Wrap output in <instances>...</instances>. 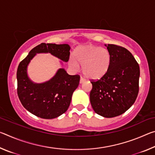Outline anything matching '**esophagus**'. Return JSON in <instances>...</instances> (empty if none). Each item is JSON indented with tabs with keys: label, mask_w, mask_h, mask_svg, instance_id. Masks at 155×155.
Listing matches in <instances>:
<instances>
[{
	"label": "esophagus",
	"mask_w": 155,
	"mask_h": 155,
	"mask_svg": "<svg viewBox=\"0 0 155 155\" xmlns=\"http://www.w3.org/2000/svg\"><path fill=\"white\" fill-rule=\"evenodd\" d=\"M85 78H83V77H81V78H80V83H83V82H85Z\"/></svg>",
	"instance_id": "34e87169"
}]
</instances>
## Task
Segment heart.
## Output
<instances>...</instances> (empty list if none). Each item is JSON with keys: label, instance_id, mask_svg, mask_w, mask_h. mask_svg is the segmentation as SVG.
Instances as JSON below:
<instances>
[{"label": "heart", "instance_id": "b5f03b06", "mask_svg": "<svg viewBox=\"0 0 155 155\" xmlns=\"http://www.w3.org/2000/svg\"><path fill=\"white\" fill-rule=\"evenodd\" d=\"M74 58L70 64L74 69L82 65L84 75L90 79H99L106 74L110 64L109 52L105 48L93 45L80 46L74 52Z\"/></svg>", "mask_w": 155, "mask_h": 155}]
</instances>
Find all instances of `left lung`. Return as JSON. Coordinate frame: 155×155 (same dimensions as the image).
<instances>
[{
  "instance_id": "left-lung-1",
  "label": "left lung",
  "mask_w": 155,
  "mask_h": 155,
  "mask_svg": "<svg viewBox=\"0 0 155 155\" xmlns=\"http://www.w3.org/2000/svg\"><path fill=\"white\" fill-rule=\"evenodd\" d=\"M110 53L108 70L99 80L92 81L90 103L97 114L114 117L124 114L135 103L139 92L140 66L124 47L106 45Z\"/></svg>"
}]
</instances>
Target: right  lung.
I'll use <instances>...</instances> for the list:
<instances>
[{"mask_svg": "<svg viewBox=\"0 0 155 155\" xmlns=\"http://www.w3.org/2000/svg\"><path fill=\"white\" fill-rule=\"evenodd\" d=\"M68 44L41 43L29 52L20 63L17 70V92L23 107L31 114L44 119H53L67 111L72 94L78 87L79 75H69L59 68L51 79L35 83L28 77L27 66L37 53H51L61 61L70 58Z\"/></svg>", "mask_w": 155, "mask_h": 155, "instance_id": "right-lung-1", "label": "right lung"}]
</instances>
